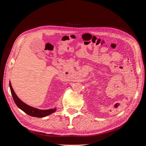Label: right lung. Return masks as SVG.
<instances>
[{
    "instance_id": "1",
    "label": "right lung",
    "mask_w": 146,
    "mask_h": 146,
    "mask_svg": "<svg viewBox=\"0 0 146 146\" xmlns=\"http://www.w3.org/2000/svg\"><path fill=\"white\" fill-rule=\"evenodd\" d=\"M10 90H11V92L13 100H14L16 105L20 109L23 110V111H24L25 113L29 114V115H30L31 116H33V117H45V116L49 115V114L54 113L56 111V108L46 110H39L37 108H33L32 107H30V106L24 103L23 101L19 99L18 97L17 96V95L15 92L14 90H13L10 82Z\"/></svg>"
}]
</instances>
